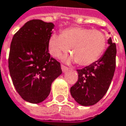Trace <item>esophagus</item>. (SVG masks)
<instances>
[{
  "label": "esophagus",
  "instance_id": "34e87169",
  "mask_svg": "<svg viewBox=\"0 0 126 126\" xmlns=\"http://www.w3.org/2000/svg\"><path fill=\"white\" fill-rule=\"evenodd\" d=\"M61 69H62V71L63 73H65L66 71L69 70V68L68 67H66L65 65H61Z\"/></svg>",
  "mask_w": 126,
  "mask_h": 126
}]
</instances>
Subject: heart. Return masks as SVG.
<instances>
[{
	"label": "heart",
	"mask_w": 126,
	"mask_h": 126,
	"mask_svg": "<svg viewBox=\"0 0 126 126\" xmlns=\"http://www.w3.org/2000/svg\"><path fill=\"white\" fill-rule=\"evenodd\" d=\"M106 35L99 30L83 27H71L53 33L48 40V50L51 56L60 58L70 49L73 60L80 65H89L98 61L107 48Z\"/></svg>",
	"instance_id": "obj_1"
}]
</instances>
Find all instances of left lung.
Returning a JSON list of instances; mask_svg holds the SVG:
<instances>
[{"mask_svg": "<svg viewBox=\"0 0 126 126\" xmlns=\"http://www.w3.org/2000/svg\"><path fill=\"white\" fill-rule=\"evenodd\" d=\"M109 46L98 61L82 69H78L77 82L70 88V94L81 106L98 103L108 91L115 70L116 46L110 38Z\"/></svg>", "mask_w": 126, "mask_h": 126, "instance_id": "1", "label": "left lung"}]
</instances>
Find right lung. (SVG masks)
I'll return each mask as SVG.
<instances>
[{
    "mask_svg": "<svg viewBox=\"0 0 126 126\" xmlns=\"http://www.w3.org/2000/svg\"><path fill=\"white\" fill-rule=\"evenodd\" d=\"M53 23L29 20L13 37L8 57L10 75L23 100L39 103L50 92L53 81L61 73V63L48 53Z\"/></svg>",
    "mask_w": 126,
    "mask_h": 126,
    "instance_id": "add662e5",
    "label": "right lung"
}]
</instances>
